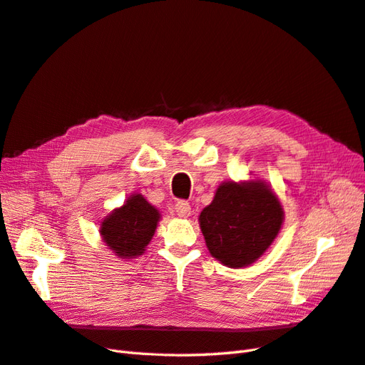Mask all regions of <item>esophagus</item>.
<instances>
[{
	"label": "esophagus",
	"instance_id": "34e87169",
	"mask_svg": "<svg viewBox=\"0 0 365 365\" xmlns=\"http://www.w3.org/2000/svg\"><path fill=\"white\" fill-rule=\"evenodd\" d=\"M175 208H176V215H178L180 217H189L190 216L192 207L187 201H178V202H176Z\"/></svg>",
	"mask_w": 365,
	"mask_h": 365
}]
</instances>
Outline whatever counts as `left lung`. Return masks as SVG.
<instances>
[{
  "label": "left lung",
  "mask_w": 365,
  "mask_h": 365,
  "mask_svg": "<svg viewBox=\"0 0 365 365\" xmlns=\"http://www.w3.org/2000/svg\"><path fill=\"white\" fill-rule=\"evenodd\" d=\"M283 208L260 180L222 182L200 215V227L212 256L228 268L256 262L277 237Z\"/></svg>",
  "instance_id": "left-lung-1"
}]
</instances>
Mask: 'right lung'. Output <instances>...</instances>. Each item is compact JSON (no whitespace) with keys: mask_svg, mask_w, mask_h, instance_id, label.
Returning <instances> with one entry per match:
<instances>
[{"mask_svg":"<svg viewBox=\"0 0 365 365\" xmlns=\"http://www.w3.org/2000/svg\"><path fill=\"white\" fill-rule=\"evenodd\" d=\"M161 215L145 196L130 195L126 202L113 210L101 224V236L106 247L120 259H134L146 251L155 235Z\"/></svg>","mask_w":365,"mask_h":365,"instance_id":"add662e5","label":"right lung"}]
</instances>
